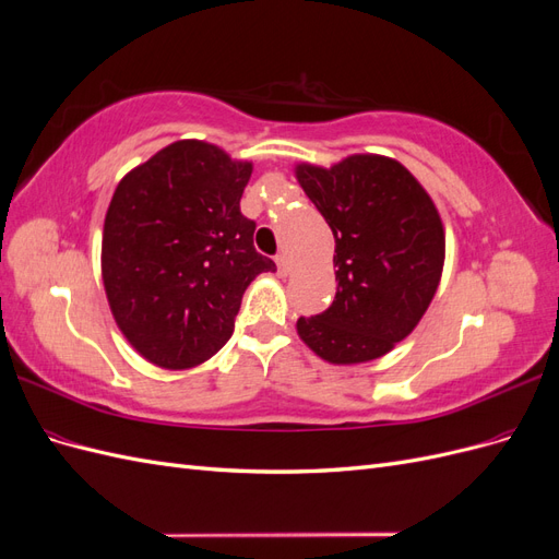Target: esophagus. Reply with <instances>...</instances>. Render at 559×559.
I'll use <instances>...</instances> for the list:
<instances>
[{
  "label": "esophagus",
  "instance_id": "esophagus-1",
  "mask_svg": "<svg viewBox=\"0 0 559 559\" xmlns=\"http://www.w3.org/2000/svg\"><path fill=\"white\" fill-rule=\"evenodd\" d=\"M275 263H277V270H280V275H282V277L289 275V259H286V253H277Z\"/></svg>",
  "mask_w": 559,
  "mask_h": 559
}]
</instances>
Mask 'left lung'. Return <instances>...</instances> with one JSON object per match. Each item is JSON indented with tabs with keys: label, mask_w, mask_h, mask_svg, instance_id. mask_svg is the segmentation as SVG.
<instances>
[{
	"label": "left lung",
	"mask_w": 559,
	"mask_h": 559,
	"mask_svg": "<svg viewBox=\"0 0 559 559\" xmlns=\"http://www.w3.org/2000/svg\"><path fill=\"white\" fill-rule=\"evenodd\" d=\"M296 179L333 230L337 282L329 310L298 319L300 341L337 366L380 359L413 333L441 282V214L399 160L378 154L300 163Z\"/></svg>",
	"instance_id": "1"
}]
</instances>
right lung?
<instances>
[{"instance_id": "add662e5", "label": "right lung", "mask_w": 559, "mask_h": 559, "mask_svg": "<svg viewBox=\"0 0 559 559\" xmlns=\"http://www.w3.org/2000/svg\"><path fill=\"white\" fill-rule=\"evenodd\" d=\"M251 170L214 144L179 140L118 181L103 282L118 329L146 361L186 370L214 357L247 286L277 270L240 212Z\"/></svg>"}]
</instances>
